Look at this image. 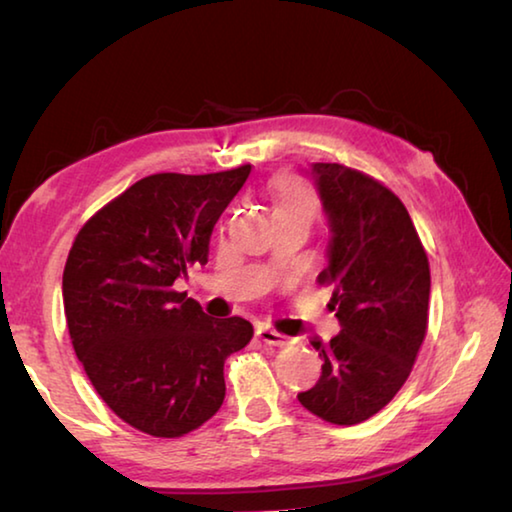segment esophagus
Masks as SVG:
<instances>
[{"instance_id": "34e87169", "label": "esophagus", "mask_w": 512, "mask_h": 512, "mask_svg": "<svg viewBox=\"0 0 512 512\" xmlns=\"http://www.w3.org/2000/svg\"><path fill=\"white\" fill-rule=\"evenodd\" d=\"M255 334H257V339L262 341V343H266V345H284V343L289 341L287 336L280 334V332H275V329L268 327V325H257Z\"/></svg>"}]
</instances>
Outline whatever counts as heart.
<instances>
[{"instance_id":"heart-1","label":"heart","mask_w":512,"mask_h":512,"mask_svg":"<svg viewBox=\"0 0 512 512\" xmlns=\"http://www.w3.org/2000/svg\"><path fill=\"white\" fill-rule=\"evenodd\" d=\"M275 212H298L311 216L316 210L314 192L311 187L296 176L282 178L280 183L275 185V196H273Z\"/></svg>"}]
</instances>
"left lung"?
<instances>
[{"label": "left lung", "instance_id": "1", "mask_svg": "<svg viewBox=\"0 0 512 512\" xmlns=\"http://www.w3.org/2000/svg\"><path fill=\"white\" fill-rule=\"evenodd\" d=\"M327 214L332 289L341 332L314 339L323 375L298 400L320 420L350 427L372 418L409 379L429 323V259L404 203L368 173L336 162L311 167Z\"/></svg>", "mask_w": 512, "mask_h": 512}]
</instances>
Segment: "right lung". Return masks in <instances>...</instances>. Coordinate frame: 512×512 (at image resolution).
I'll list each match as a JSON object with an SVG mask.
<instances>
[{
    "label": "right lung",
    "mask_w": 512,
    "mask_h": 512,
    "mask_svg": "<svg viewBox=\"0 0 512 512\" xmlns=\"http://www.w3.org/2000/svg\"><path fill=\"white\" fill-rule=\"evenodd\" d=\"M250 164L187 176L153 173L90 216L63 271L74 352L117 418L155 438H180L225 397L223 363L253 339L248 320L210 318L187 291L207 264L214 223L244 187Z\"/></svg>",
    "instance_id": "1"
}]
</instances>
